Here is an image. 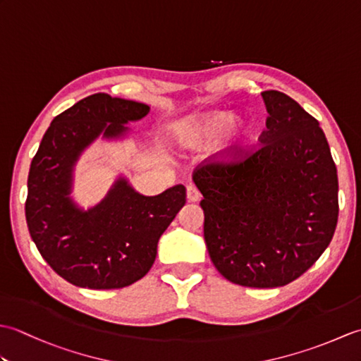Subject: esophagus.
Returning a JSON list of instances; mask_svg holds the SVG:
<instances>
[{"label": "esophagus", "mask_w": 361, "mask_h": 361, "mask_svg": "<svg viewBox=\"0 0 361 361\" xmlns=\"http://www.w3.org/2000/svg\"><path fill=\"white\" fill-rule=\"evenodd\" d=\"M186 195H188V200L189 202H198L200 200V192H198V189L192 185H189L186 188Z\"/></svg>", "instance_id": "1"}]
</instances>
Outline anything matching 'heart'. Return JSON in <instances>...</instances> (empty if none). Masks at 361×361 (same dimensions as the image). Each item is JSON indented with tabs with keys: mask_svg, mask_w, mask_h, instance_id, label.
<instances>
[{
	"mask_svg": "<svg viewBox=\"0 0 361 361\" xmlns=\"http://www.w3.org/2000/svg\"><path fill=\"white\" fill-rule=\"evenodd\" d=\"M173 137L181 147L200 149L214 142L212 161L221 166L239 163L257 140V122L250 113L233 114L216 110L195 113L173 126Z\"/></svg>",
	"mask_w": 361,
	"mask_h": 361,
	"instance_id": "1",
	"label": "heart"
}]
</instances>
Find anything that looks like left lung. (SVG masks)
Masks as SVG:
<instances>
[{
    "label": "left lung",
    "mask_w": 361,
    "mask_h": 361,
    "mask_svg": "<svg viewBox=\"0 0 361 361\" xmlns=\"http://www.w3.org/2000/svg\"><path fill=\"white\" fill-rule=\"evenodd\" d=\"M260 149L194 173L204 242L234 283L274 288L298 279L329 247L338 220V176L319 122L281 91H264Z\"/></svg>",
    "instance_id": "1"
}]
</instances>
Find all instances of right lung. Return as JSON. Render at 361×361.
<instances>
[{
  "instance_id": "obj_1",
  "label": "right lung",
  "mask_w": 361,
  "mask_h": 361,
  "mask_svg": "<svg viewBox=\"0 0 361 361\" xmlns=\"http://www.w3.org/2000/svg\"><path fill=\"white\" fill-rule=\"evenodd\" d=\"M150 106L97 93L52 119L27 176L29 234L51 268L73 286L122 288L149 273L161 234L186 203L183 185L145 197L124 176L97 204L73 200L74 167L97 137L118 141Z\"/></svg>"
}]
</instances>
